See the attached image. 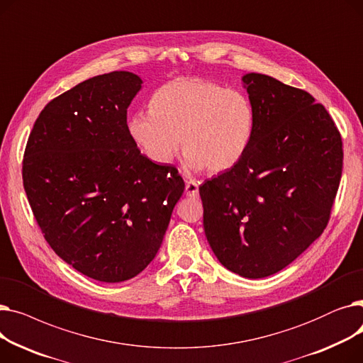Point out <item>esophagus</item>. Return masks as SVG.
Masks as SVG:
<instances>
[{"instance_id":"34e87169","label":"esophagus","mask_w":363,"mask_h":363,"mask_svg":"<svg viewBox=\"0 0 363 363\" xmlns=\"http://www.w3.org/2000/svg\"><path fill=\"white\" fill-rule=\"evenodd\" d=\"M199 194V182L194 179H189L185 184V196L196 197Z\"/></svg>"}]
</instances>
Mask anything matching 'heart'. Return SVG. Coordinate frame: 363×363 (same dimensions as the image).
I'll return each mask as SVG.
<instances>
[{
    "mask_svg": "<svg viewBox=\"0 0 363 363\" xmlns=\"http://www.w3.org/2000/svg\"><path fill=\"white\" fill-rule=\"evenodd\" d=\"M255 126V106L242 91L201 78H177L152 94L151 108L132 114L128 132L152 163H170L181 141L188 169L222 172L242 159Z\"/></svg>",
    "mask_w": 363,
    "mask_h": 363,
    "instance_id": "1",
    "label": "heart"
}]
</instances>
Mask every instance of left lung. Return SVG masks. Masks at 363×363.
<instances>
[{
	"mask_svg": "<svg viewBox=\"0 0 363 363\" xmlns=\"http://www.w3.org/2000/svg\"><path fill=\"white\" fill-rule=\"evenodd\" d=\"M255 106L249 150L200 188L206 238L218 260L244 278L274 275L320 237L340 185L342 144L306 91L245 73Z\"/></svg>",
	"mask_w": 363,
	"mask_h": 363,
	"instance_id": "left-lung-1",
	"label": "left lung"
}]
</instances>
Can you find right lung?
I'll use <instances>...</instances> for the list:
<instances>
[{
	"instance_id": "obj_1",
	"label": "right lung",
	"mask_w": 363,
	"mask_h": 363,
	"mask_svg": "<svg viewBox=\"0 0 363 363\" xmlns=\"http://www.w3.org/2000/svg\"><path fill=\"white\" fill-rule=\"evenodd\" d=\"M143 79L94 76L50 101L23 159V186L55 255L101 282L137 277L156 257L185 184L132 141L126 113Z\"/></svg>"
}]
</instances>
